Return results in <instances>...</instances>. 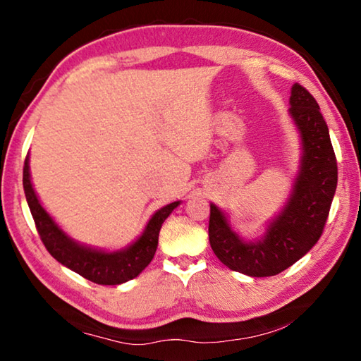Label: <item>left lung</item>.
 I'll list each match as a JSON object with an SVG mask.
<instances>
[{
	"label": "left lung",
	"instance_id": "left-lung-1",
	"mask_svg": "<svg viewBox=\"0 0 361 361\" xmlns=\"http://www.w3.org/2000/svg\"><path fill=\"white\" fill-rule=\"evenodd\" d=\"M288 113L301 138L299 170L290 197L256 239L232 229L228 213L210 204L209 239L213 253L231 271L250 277L277 276L319 242L338 186V164L319 103L293 84Z\"/></svg>",
	"mask_w": 361,
	"mask_h": 361
}]
</instances>
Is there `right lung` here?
<instances>
[{"instance_id": "obj_1", "label": "right lung", "mask_w": 361, "mask_h": 361, "mask_svg": "<svg viewBox=\"0 0 361 361\" xmlns=\"http://www.w3.org/2000/svg\"><path fill=\"white\" fill-rule=\"evenodd\" d=\"M23 191H25L36 229L47 252L60 264L99 285H121L135 279L154 258L162 223L181 204V200H176L159 209L146 223L143 232L135 242L126 248L108 252V250L84 245L71 239L56 223V219L49 215L33 189L28 156L23 166Z\"/></svg>"}]
</instances>
